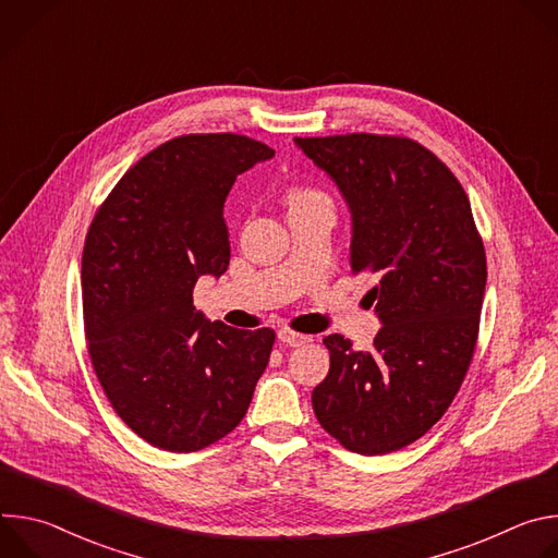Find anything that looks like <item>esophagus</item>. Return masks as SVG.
Wrapping results in <instances>:
<instances>
[{
    "instance_id": "1",
    "label": "esophagus",
    "mask_w": 558,
    "mask_h": 558,
    "mask_svg": "<svg viewBox=\"0 0 558 558\" xmlns=\"http://www.w3.org/2000/svg\"><path fill=\"white\" fill-rule=\"evenodd\" d=\"M311 338L308 336H302V333H295L291 329H280L278 331V342L284 344V347H302L306 344Z\"/></svg>"
}]
</instances>
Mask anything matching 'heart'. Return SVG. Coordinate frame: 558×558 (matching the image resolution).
<instances>
[{
    "mask_svg": "<svg viewBox=\"0 0 558 558\" xmlns=\"http://www.w3.org/2000/svg\"><path fill=\"white\" fill-rule=\"evenodd\" d=\"M313 201H327L323 194L317 192H306V190H295L289 194V203L291 207H298V205H304V203H313Z\"/></svg>",
    "mask_w": 558,
    "mask_h": 558,
    "instance_id": "obj_1",
    "label": "heart"
}]
</instances>
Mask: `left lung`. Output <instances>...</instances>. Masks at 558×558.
Returning <instances> with one entry per match:
<instances>
[{"instance_id": "left-lung-1", "label": "left lung", "mask_w": 558, "mask_h": 558, "mask_svg": "<svg viewBox=\"0 0 558 558\" xmlns=\"http://www.w3.org/2000/svg\"><path fill=\"white\" fill-rule=\"evenodd\" d=\"M351 214V271L373 274L381 325L371 351L327 336L331 368L313 413L360 454L400 450L428 433L463 381L486 291V252L470 201L439 158L411 138H293Z\"/></svg>"}]
</instances>
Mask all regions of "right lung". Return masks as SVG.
<instances>
[{
	"mask_svg": "<svg viewBox=\"0 0 558 558\" xmlns=\"http://www.w3.org/2000/svg\"><path fill=\"white\" fill-rule=\"evenodd\" d=\"M276 151L238 134H190L151 149L97 211L84 247L88 353L117 415L147 444L201 450L245 417L276 333L211 323L201 276L229 267L225 198Z\"/></svg>",
	"mask_w": 558,
	"mask_h": 558,
	"instance_id": "right-lung-1",
	"label": "right lung"
}]
</instances>
